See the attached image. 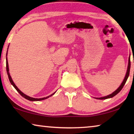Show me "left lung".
<instances>
[{"label":"left lung","mask_w":134,"mask_h":134,"mask_svg":"<svg viewBox=\"0 0 134 134\" xmlns=\"http://www.w3.org/2000/svg\"><path fill=\"white\" fill-rule=\"evenodd\" d=\"M128 61H129V62H128V69H127V71H126V75H125V77L123 81H122V83H121V86H120L118 88V89L116 90H115V92H113L112 94H110L109 95H108V96H104V97H97V98H96V99L103 100V99H109V98H112V97H113V96H115V95H116L120 91H121L122 88H123L124 86L125 85V84L127 79H128V77H129V75H130V68H131V62H130V59H129Z\"/></svg>","instance_id":"obj_1"}]
</instances>
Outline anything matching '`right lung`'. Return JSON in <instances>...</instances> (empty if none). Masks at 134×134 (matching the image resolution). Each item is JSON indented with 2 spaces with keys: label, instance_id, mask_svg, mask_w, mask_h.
<instances>
[{
  "label": "right lung",
  "instance_id": "obj_1",
  "mask_svg": "<svg viewBox=\"0 0 134 134\" xmlns=\"http://www.w3.org/2000/svg\"><path fill=\"white\" fill-rule=\"evenodd\" d=\"M7 52H8V51H7ZM6 56H7V54H6ZM6 71H7L8 76L9 79V81H10V83L12 84V85H13V87H14L15 88V89L17 90L18 92L20 94H21L22 97H24V98H25V99H27V100H30V101H40V100H42L46 99H47V98H48V97H49L50 96H53V95L55 94V93L56 92H54V93H53V94H51V95H49V96H47V97H43V98L37 99V98H34V97H29V96H27V95L25 94L24 93H22V92L21 91V90H20L19 89H18V88L17 87V86L15 85V83H13V80H12V78H11V77H10V76L9 72V66H8V62L7 57H6Z\"/></svg>",
  "mask_w": 134,
  "mask_h": 134
}]
</instances>
